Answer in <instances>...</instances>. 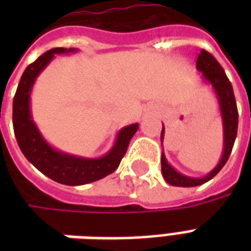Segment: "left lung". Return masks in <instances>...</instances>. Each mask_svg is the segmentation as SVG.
<instances>
[{
  "mask_svg": "<svg viewBox=\"0 0 251 251\" xmlns=\"http://www.w3.org/2000/svg\"><path fill=\"white\" fill-rule=\"evenodd\" d=\"M196 68L201 72V77L205 83H208L218 99L219 110H221L222 125H223V152L219 163L215 168L210 171L203 177H191L185 175L180 174L167 161L164 152L161 153V174H163L165 181L171 185L176 187H196L201 185L211 180L214 176L219 174L227 160L230 157V153L234 147V142L237 138L238 131V109L232 86L228 77L226 76V72L223 71L222 66L218 63L215 57L208 53L204 50H201L196 60ZM164 126L161 130V144L164 140Z\"/></svg>",
  "mask_w": 251,
  "mask_h": 251,
  "instance_id": "obj_1",
  "label": "left lung"
}]
</instances>
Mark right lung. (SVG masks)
Segmentation results:
<instances>
[{
    "label": "right lung",
    "instance_id": "right-lung-1",
    "mask_svg": "<svg viewBox=\"0 0 251 251\" xmlns=\"http://www.w3.org/2000/svg\"><path fill=\"white\" fill-rule=\"evenodd\" d=\"M76 48H53L43 53L25 68L13 98V129L21 152L26 160L50 179L64 185H83L106 177L118 168L138 124L122 127L113 148L98 158L80 157L51 147L36 126L30 113V93L36 79L55 55L74 53Z\"/></svg>",
    "mask_w": 251,
    "mask_h": 251
}]
</instances>
